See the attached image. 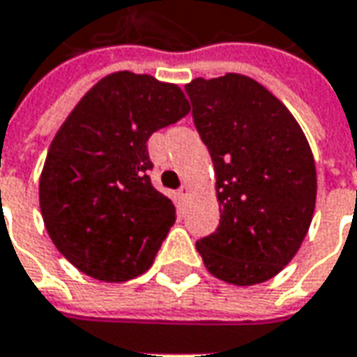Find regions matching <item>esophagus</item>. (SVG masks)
I'll return each instance as SVG.
<instances>
[{"instance_id":"obj_1","label":"esophagus","mask_w":357,"mask_h":357,"mask_svg":"<svg viewBox=\"0 0 357 357\" xmlns=\"http://www.w3.org/2000/svg\"><path fill=\"white\" fill-rule=\"evenodd\" d=\"M186 199H188V186L183 185L176 190V200H178V202H186Z\"/></svg>"}]
</instances>
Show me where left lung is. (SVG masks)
<instances>
[{
    "label": "left lung",
    "instance_id": "8db88e82",
    "mask_svg": "<svg viewBox=\"0 0 357 357\" xmlns=\"http://www.w3.org/2000/svg\"><path fill=\"white\" fill-rule=\"evenodd\" d=\"M216 174L220 225L197 250L236 286L270 280L298 252L316 206V165L292 113L238 73L185 87Z\"/></svg>",
    "mask_w": 357,
    "mask_h": 357
}]
</instances>
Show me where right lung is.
Returning a JSON list of instances; mask_svg holds the SVG:
<instances>
[{"label": "right lung", "instance_id": "obj_1", "mask_svg": "<svg viewBox=\"0 0 357 357\" xmlns=\"http://www.w3.org/2000/svg\"><path fill=\"white\" fill-rule=\"evenodd\" d=\"M188 111L176 85L119 71L101 79L57 130L39 206L53 244L83 274L127 282L155 262L176 211L151 185L146 141Z\"/></svg>", "mask_w": 357, "mask_h": 357}]
</instances>
